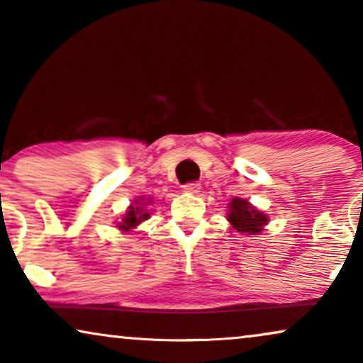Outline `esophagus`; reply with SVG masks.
Listing matches in <instances>:
<instances>
[{"label":"esophagus","instance_id":"34e87169","mask_svg":"<svg viewBox=\"0 0 363 363\" xmlns=\"http://www.w3.org/2000/svg\"><path fill=\"white\" fill-rule=\"evenodd\" d=\"M200 188H201V183L191 182V183H186V185H183V191L191 193V195H195V193L200 191Z\"/></svg>","mask_w":363,"mask_h":363}]
</instances>
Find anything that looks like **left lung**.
Instances as JSON below:
<instances>
[{
    "instance_id": "1",
    "label": "left lung",
    "mask_w": 363,
    "mask_h": 363,
    "mask_svg": "<svg viewBox=\"0 0 363 363\" xmlns=\"http://www.w3.org/2000/svg\"><path fill=\"white\" fill-rule=\"evenodd\" d=\"M228 220L235 230L240 233H250L256 235L262 230V226L267 223L264 213L257 211L252 208L246 200L241 198H233L230 203V213H228Z\"/></svg>"
}]
</instances>
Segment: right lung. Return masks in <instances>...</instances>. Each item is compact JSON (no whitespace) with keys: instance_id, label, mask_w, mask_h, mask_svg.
Segmentation results:
<instances>
[{"instance_id":"add662e5","label":"right lung","mask_w":363,"mask_h":363,"mask_svg":"<svg viewBox=\"0 0 363 363\" xmlns=\"http://www.w3.org/2000/svg\"><path fill=\"white\" fill-rule=\"evenodd\" d=\"M150 216L148 213H145L142 206H130L128 208L127 215L122 218V223H121V228L122 230H130V228L137 226L138 223L147 220V218Z\"/></svg>"}]
</instances>
